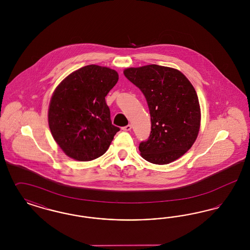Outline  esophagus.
I'll return each instance as SVG.
<instances>
[{"label":"esophagus","instance_id":"esophagus-1","mask_svg":"<svg viewBox=\"0 0 250 250\" xmlns=\"http://www.w3.org/2000/svg\"><path fill=\"white\" fill-rule=\"evenodd\" d=\"M131 128H132V125H125V126H124L122 129L124 131H130Z\"/></svg>","mask_w":250,"mask_h":250}]
</instances>
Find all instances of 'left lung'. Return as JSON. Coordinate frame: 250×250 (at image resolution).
I'll return each mask as SVG.
<instances>
[{
	"instance_id": "obj_1",
	"label": "left lung",
	"mask_w": 250,
	"mask_h": 250,
	"mask_svg": "<svg viewBox=\"0 0 250 250\" xmlns=\"http://www.w3.org/2000/svg\"><path fill=\"white\" fill-rule=\"evenodd\" d=\"M124 74L143 92L150 110L151 134L140 143L141 155L165 165L185 155L201 125L199 98L190 82L177 69L157 64L126 68Z\"/></svg>"
}]
</instances>
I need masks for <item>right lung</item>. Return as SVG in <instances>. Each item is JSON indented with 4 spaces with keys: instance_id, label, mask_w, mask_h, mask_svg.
<instances>
[{
    "instance_id": "add662e5",
    "label": "right lung",
    "mask_w": 250,
    "mask_h": 250,
    "mask_svg": "<svg viewBox=\"0 0 250 250\" xmlns=\"http://www.w3.org/2000/svg\"><path fill=\"white\" fill-rule=\"evenodd\" d=\"M118 80L115 70L90 64L57 86L49 102L48 125L65 155L90 161L106 153L120 128L111 124L105 97Z\"/></svg>"
}]
</instances>
